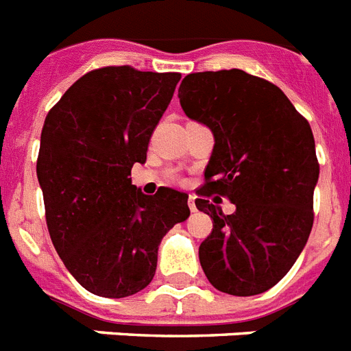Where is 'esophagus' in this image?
I'll use <instances>...</instances> for the list:
<instances>
[{
	"label": "esophagus",
	"instance_id": "obj_1",
	"mask_svg": "<svg viewBox=\"0 0 351 351\" xmlns=\"http://www.w3.org/2000/svg\"><path fill=\"white\" fill-rule=\"evenodd\" d=\"M188 206H190V210H192V211H197L195 197H193V195H190V199H188Z\"/></svg>",
	"mask_w": 351,
	"mask_h": 351
}]
</instances>
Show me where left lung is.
Masks as SVG:
<instances>
[{
  "label": "left lung",
  "mask_w": 351,
  "mask_h": 351,
  "mask_svg": "<svg viewBox=\"0 0 351 351\" xmlns=\"http://www.w3.org/2000/svg\"><path fill=\"white\" fill-rule=\"evenodd\" d=\"M188 118L213 132L206 184L197 210L213 221L201 245V267L217 291L254 296L285 276L314 224L319 179L308 121L274 84L242 69L190 73L179 86ZM237 210L224 216L218 197Z\"/></svg>",
  "instance_id": "8db88e82"
}]
</instances>
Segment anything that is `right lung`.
<instances>
[{
    "instance_id": "add662e5",
    "label": "right lung",
    "mask_w": 351,
    "mask_h": 351,
    "mask_svg": "<svg viewBox=\"0 0 351 351\" xmlns=\"http://www.w3.org/2000/svg\"><path fill=\"white\" fill-rule=\"evenodd\" d=\"M181 73L109 66L89 71L51 107L37 179L55 251L86 291L127 298L152 282L161 240L190 217L188 195H145L130 169L145 163L152 130Z\"/></svg>"
}]
</instances>
